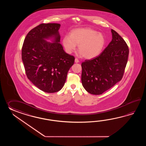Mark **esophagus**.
<instances>
[{"instance_id": "1", "label": "esophagus", "mask_w": 146, "mask_h": 146, "mask_svg": "<svg viewBox=\"0 0 146 146\" xmlns=\"http://www.w3.org/2000/svg\"><path fill=\"white\" fill-rule=\"evenodd\" d=\"M74 62H76V63H78V62H79V59H78V58H75V60H74Z\"/></svg>"}]
</instances>
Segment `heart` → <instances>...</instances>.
I'll return each instance as SVG.
<instances>
[{
    "instance_id": "obj_1",
    "label": "heart",
    "mask_w": 146,
    "mask_h": 146,
    "mask_svg": "<svg viewBox=\"0 0 146 146\" xmlns=\"http://www.w3.org/2000/svg\"><path fill=\"white\" fill-rule=\"evenodd\" d=\"M103 34L90 28L77 29L72 31L70 35L64 37L62 44L66 51L71 53L79 45V53L84 58L92 59L99 56L106 44Z\"/></svg>"
}]
</instances>
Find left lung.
<instances>
[{
    "mask_svg": "<svg viewBox=\"0 0 146 146\" xmlns=\"http://www.w3.org/2000/svg\"><path fill=\"white\" fill-rule=\"evenodd\" d=\"M112 41L99 55L82 62L81 81L87 92L102 94L121 80L129 48L124 39L111 30Z\"/></svg>",
    "mask_w": 146,
    "mask_h": 146,
    "instance_id": "1",
    "label": "left lung"
}]
</instances>
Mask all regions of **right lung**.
I'll use <instances>...</instances> for the list:
<instances>
[{
  "mask_svg": "<svg viewBox=\"0 0 146 146\" xmlns=\"http://www.w3.org/2000/svg\"><path fill=\"white\" fill-rule=\"evenodd\" d=\"M58 23H42L32 29L25 38L22 59L28 79L39 89L54 93L62 89L74 56L67 54L59 43ZM53 37L54 42L45 39Z\"/></svg>",
  "mask_w": 146,
  "mask_h": 146,
  "instance_id": "obj_1",
  "label": "right lung"
}]
</instances>
